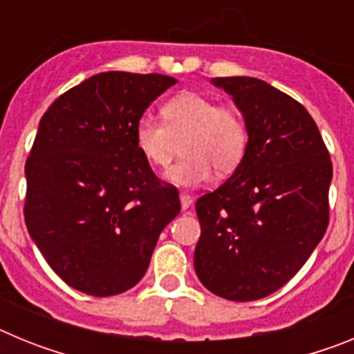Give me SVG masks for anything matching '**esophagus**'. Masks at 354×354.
<instances>
[{
    "instance_id": "obj_1",
    "label": "esophagus",
    "mask_w": 354,
    "mask_h": 354,
    "mask_svg": "<svg viewBox=\"0 0 354 354\" xmlns=\"http://www.w3.org/2000/svg\"><path fill=\"white\" fill-rule=\"evenodd\" d=\"M193 204V196L192 195H187V193H180V207L186 211L189 205Z\"/></svg>"
}]
</instances>
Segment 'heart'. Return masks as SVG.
Returning <instances> with one entry per match:
<instances>
[{
  "label": "heart",
  "mask_w": 354,
  "mask_h": 354,
  "mask_svg": "<svg viewBox=\"0 0 354 354\" xmlns=\"http://www.w3.org/2000/svg\"><path fill=\"white\" fill-rule=\"evenodd\" d=\"M161 115L162 124L140 118L134 143L149 165L167 170L177 154V143L184 140V158L167 175L174 186H198L211 177L212 168L230 174L245 156L248 131L239 111L230 106H218L202 93L184 92L162 106Z\"/></svg>",
  "instance_id": "1"
}]
</instances>
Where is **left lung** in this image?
Instances as JSON below:
<instances>
[{
	"label": "left lung",
	"mask_w": 354,
	"mask_h": 354,
	"mask_svg": "<svg viewBox=\"0 0 354 354\" xmlns=\"http://www.w3.org/2000/svg\"><path fill=\"white\" fill-rule=\"evenodd\" d=\"M211 83L232 97L248 145L234 174L196 200L195 271L216 296L253 301L286 286L323 239L333 168L314 118L292 97L255 77Z\"/></svg>",
	"instance_id": "obj_1"
}]
</instances>
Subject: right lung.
<instances>
[{
  "mask_svg": "<svg viewBox=\"0 0 354 354\" xmlns=\"http://www.w3.org/2000/svg\"><path fill=\"white\" fill-rule=\"evenodd\" d=\"M177 83L101 72L40 118L26 161L24 220L46 262L72 289L115 296L140 282L159 234L180 211L134 143L145 109Z\"/></svg>",
  "mask_w": 354,
  "mask_h": 354,
  "instance_id": "obj_1",
  "label": "right lung"
}]
</instances>
